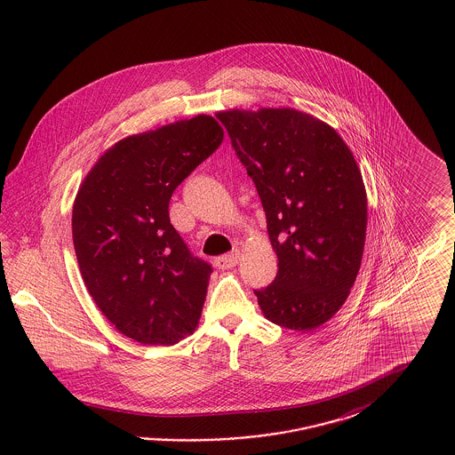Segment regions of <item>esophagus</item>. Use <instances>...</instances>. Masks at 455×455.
<instances>
[{"label": "esophagus", "instance_id": "34e87169", "mask_svg": "<svg viewBox=\"0 0 455 455\" xmlns=\"http://www.w3.org/2000/svg\"><path fill=\"white\" fill-rule=\"evenodd\" d=\"M238 260H240V252L234 251V252H230V254L220 256V258L215 260V264H217L220 269H230V267L237 266Z\"/></svg>", "mask_w": 455, "mask_h": 455}]
</instances>
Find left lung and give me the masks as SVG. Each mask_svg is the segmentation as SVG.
Wrapping results in <instances>:
<instances>
[{"mask_svg":"<svg viewBox=\"0 0 455 455\" xmlns=\"http://www.w3.org/2000/svg\"><path fill=\"white\" fill-rule=\"evenodd\" d=\"M252 177L276 251L278 275L256 290L264 317L307 332L347 302L362 266L367 191L332 126L291 108L217 114Z\"/></svg>","mask_w":455,"mask_h":455,"instance_id":"1","label":"left lung"}]
</instances>
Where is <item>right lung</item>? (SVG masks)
Wrapping results in <instances>:
<instances>
[{
	"label": "right lung",
	"instance_id": "obj_1",
	"mask_svg": "<svg viewBox=\"0 0 455 455\" xmlns=\"http://www.w3.org/2000/svg\"><path fill=\"white\" fill-rule=\"evenodd\" d=\"M199 114L114 143L82 180L73 203V245L88 293L119 332L171 347L193 334L212 266L175 232V188L223 141Z\"/></svg>",
	"mask_w": 455,
	"mask_h": 455
}]
</instances>
